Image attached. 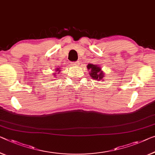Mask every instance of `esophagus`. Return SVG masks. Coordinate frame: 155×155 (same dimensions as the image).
<instances>
[{"instance_id": "34e87169", "label": "esophagus", "mask_w": 155, "mask_h": 155, "mask_svg": "<svg viewBox=\"0 0 155 155\" xmlns=\"http://www.w3.org/2000/svg\"><path fill=\"white\" fill-rule=\"evenodd\" d=\"M71 64L73 67H77V66H79V63H78V62H72V63H71Z\"/></svg>"}]
</instances>
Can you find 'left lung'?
Wrapping results in <instances>:
<instances>
[{
  "label": "left lung",
  "instance_id": "obj_1",
  "mask_svg": "<svg viewBox=\"0 0 155 155\" xmlns=\"http://www.w3.org/2000/svg\"><path fill=\"white\" fill-rule=\"evenodd\" d=\"M87 69L90 71V76L94 80L104 81V77H105V74L104 73V71L101 70L100 66L93 64H88L87 65Z\"/></svg>",
  "mask_w": 155,
  "mask_h": 155
}]
</instances>
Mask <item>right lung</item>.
Instances as JSON below:
<instances>
[{
    "label": "right lung",
    "mask_w": 155,
    "mask_h": 155,
    "mask_svg": "<svg viewBox=\"0 0 155 155\" xmlns=\"http://www.w3.org/2000/svg\"><path fill=\"white\" fill-rule=\"evenodd\" d=\"M60 72H61V70H60V68H56V69H55V72L53 73V75L54 76V77H55V76L57 75V73H58V74H59ZM52 79H53V78H52Z\"/></svg>",
    "instance_id": "obj_1"
}]
</instances>
